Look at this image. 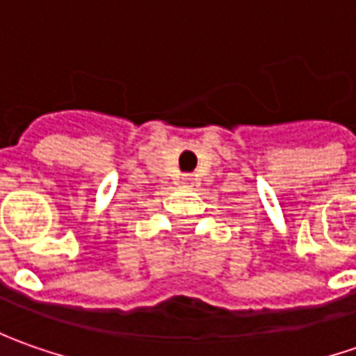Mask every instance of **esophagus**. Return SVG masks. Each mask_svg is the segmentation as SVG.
Wrapping results in <instances>:
<instances>
[{
  "label": "esophagus",
  "mask_w": 356,
  "mask_h": 356,
  "mask_svg": "<svg viewBox=\"0 0 356 356\" xmlns=\"http://www.w3.org/2000/svg\"><path fill=\"white\" fill-rule=\"evenodd\" d=\"M186 180H190V178H186Z\"/></svg>",
  "instance_id": "esophagus-1"
}]
</instances>
